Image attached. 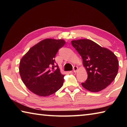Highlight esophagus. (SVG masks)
Listing matches in <instances>:
<instances>
[{"label": "esophagus", "instance_id": "1", "mask_svg": "<svg viewBox=\"0 0 127 127\" xmlns=\"http://www.w3.org/2000/svg\"><path fill=\"white\" fill-rule=\"evenodd\" d=\"M73 72L74 73H76L77 72V70H78V67H77V66H74L73 68Z\"/></svg>", "mask_w": 127, "mask_h": 127}]
</instances>
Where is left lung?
<instances>
[{"label":"left lung","instance_id":"obj_1","mask_svg":"<svg viewBox=\"0 0 127 127\" xmlns=\"http://www.w3.org/2000/svg\"><path fill=\"white\" fill-rule=\"evenodd\" d=\"M83 59L88 77L82 86L91 92L104 90L117 76L119 62L112 51L102 48L92 40L81 39L71 41Z\"/></svg>","mask_w":127,"mask_h":127}]
</instances>
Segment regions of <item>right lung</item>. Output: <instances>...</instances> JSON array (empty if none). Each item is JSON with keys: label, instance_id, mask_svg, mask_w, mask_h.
<instances>
[{"label": "right lung", "instance_id": "right-lung-1", "mask_svg": "<svg viewBox=\"0 0 127 127\" xmlns=\"http://www.w3.org/2000/svg\"><path fill=\"white\" fill-rule=\"evenodd\" d=\"M65 43L63 40L46 38L32 47L21 59V79L33 93L48 96L63 86L64 75L60 72L55 57Z\"/></svg>", "mask_w": 127, "mask_h": 127}]
</instances>
